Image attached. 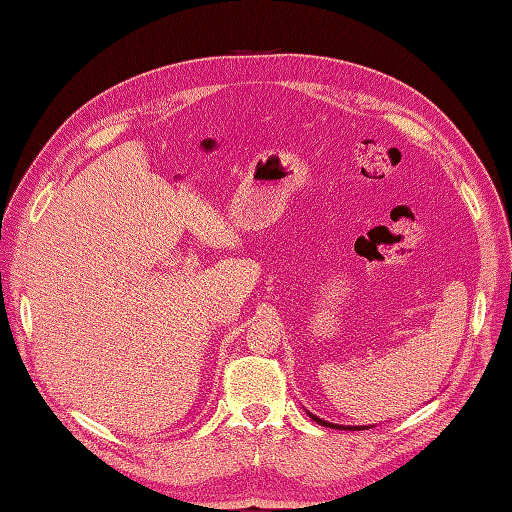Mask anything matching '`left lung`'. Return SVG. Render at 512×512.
Segmentation results:
<instances>
[{"instance_id": "obj_1", "label": "left lung", "mask_w": 512, "mask_h": 512, "mask_svg": "<svg viewBox=\"0 0 512 512\" xmlns=\"http://www.w3.org/2000/svg\"><path fill=\"white\" fill-rule=\"evenodd\" d=\"M309 416H312V421H316L318 425H324V427H333V429H352V431H356V429H367V427H346V425H335V423H327V421H322V418H318V416H314L312 412H307ZM371 427V425H369Z\"/></svg>"}]
</instances>
